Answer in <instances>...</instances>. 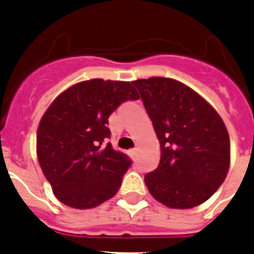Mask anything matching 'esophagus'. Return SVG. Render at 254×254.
Returning <instances> with one entry per match:
<instances>
[{
  "label": "esophagus",
  "instance_id": "34e87169",
  "mask_svg": "<svg viewBox=\"0 0 254 254\" xmlns=\"http://www.w3.org/2000/svg\"><path fill=\"white\" fill-rule=\"evenodd\" d=\"M127 153H129L130 157H135V154H137V149H131V150H129Z\"/></svg>",
  "mask_w": 254,
  "mask_h": 254
}]
</instances>
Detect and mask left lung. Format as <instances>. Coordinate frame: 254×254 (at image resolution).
<instances>
[{"instance_id": "1", "label": "left lung", "mask_w": 254, "mask_h": 254, "mask_svg": "<svg viewBox=\"0 0 254 254\" xmlns=\"http://www.w3.org/2000/svg\"><path fill=\"white\" fill-rule=\"evenodd\" d=\"M161 145L158 167L145 175L154 199L170 208L204 203L224 182L231 161L223 120L196 92L169 77L131 81Z\"/></svg>"}]
</instances>
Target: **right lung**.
I'll use <instances>...</instances> for the list:
<instances>
[{
  "mask_svg": "<svg viewBox=\"0 0 254 254\" xmlns=\"http://www.w3.org/2000/svg\"><path fill=\"white\" fill-rule=\"evenodd\" d=\"M138 99L130 81L92 79L65 89L46 111L38 161L63 204L93 208L117 193L131 161L107 142L108 119L124 101Z\"/></svg>",
  "mask_w": 254,
  "mask_h": 254,
  "instance_id": "obj_1",
  "label": "right lung"
}]
</instances>
